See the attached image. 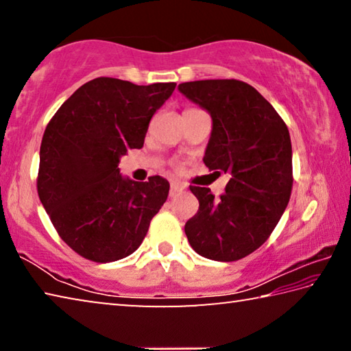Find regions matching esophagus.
I'll use <instances>...</instances> for the list:
<instances>
[{
  "label": "esophagus",
  "instance_id": "obj_1",
  "mask_svg": "<svg viewBox=\"0 0 351 351\" xmlns=\"http://www.w3.org/2000/svg\"><path fill=\"white\" fill-rule=\"evenodd\" d=\"M186 189L182 186L181 182H178V181H173L170 184V197H175V195H178V193H181L182 190Z\"/></svg>",
  "mask_w": 351,
  "mask_h": 351
}]
</instances>
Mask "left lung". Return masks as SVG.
I'll return each mask as SVG.
<instances>
[{
    "mask_svg": "<svg viewBox=\"0 0 351 351\" xmlns=\"http://www.w3.org/2000/svg\"><path fill=\"white\" fill-rule=\"evenodd\" d=\"M178 90L212 117L206 167L230 175L219 198L210 189L190 186L199 209L184 228L187 240L206 258L240 260L269 239L288 206L293 189L288 127L245 82L197 80Z\"/></svg>",
    "mask_w": 351,
    "mask_h": 351,
    "instance_id": "1",
    "label": "left lung"
}]
</instances>
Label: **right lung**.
<instances>
[{
	"label": "right lung",
	"instance_id": "1",
	"mask_svg": "<svg viewBox=\"0 0 351 351\" xmlns=\"http://www.w3.org/2000/svg\"><path fill=\"white\" fill-rule=\"evenodd\" d=\"M175 86L97 77L47 123L38 197L60 239L82 257L97 263L128 257L167 199V180L132 181L119 173V161L128 148H142L148 123Z\"/></svg>",
	"mask_w": 351,
	"mask_h": 351
}]
</instances>
